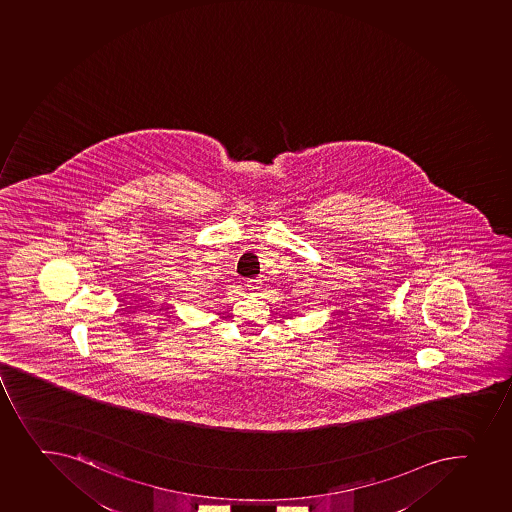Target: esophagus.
I'll return each mask as SVG.
<instances>
[{"label": "esophagus", "mask_w": 512, "mask_h": 512, "mask_svg": "<svg viewBox=\"0 0 512 512\" xmlns=\"http://www.w3.org/2000/svg\"><path fill=\"white\" fill-rule=\"evenodd\" d=\"M246 286H248L249 291H258V289L261 288V279H248V284H246Z\"/></svg>", "instance_id": "obj_1"}]
</instances>
